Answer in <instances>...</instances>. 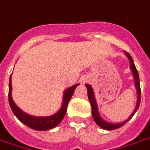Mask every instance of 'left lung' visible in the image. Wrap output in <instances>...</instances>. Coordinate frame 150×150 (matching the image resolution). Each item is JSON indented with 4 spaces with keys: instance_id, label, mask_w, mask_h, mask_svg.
Segmentation results:
<instances>
[{
    "instance_id": "8db88e82",
    "label": "left lung",
    "mask_w": 150,
    "mask_h": 150,
    "mask_svg": "<svg viewBox=\"0 0 150 150\" xmlns=\"http://www.w3.org/2000/svg\"><path fill=\"white\" fill-rule=\"evenodd\" d=\"M125 54L127 55V57L129 58L130 61V67H131V70L133 72L134 74V77L135 79V86L136 88H137V93H138V100H137V105H136L135 109L134 111L133 112V113L130 115V117L127 120H125L122 123H118V124H110V123H108L106 121H104L103 118H101L99 113H98V107H97V103H96L95 98H94V94H93V91L92 87L90 86L89 84H86V88H88V99H89L90 103H91V107H92V114H93V119L96 122V124H98L100 128L106 130H113L118 129L120 127H122L123 125L126 124L130 118H132V117L134 116V114L135 113V112L138 110L139 104H140V97H141V90H140V84H139V73L138 71L136 69V67L134 63V61L132 57L130 56L129 52H125Z\"/></svg>"
}]
</instances>
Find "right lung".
<instances>
[{
  "label": "right lung",
  "instance_id": "add662e5",
  "mask_svg": "<svg viewBox=\"0 0 150 150\" xmlns=\"http://www.w3.org/2000/svg\"><path fill=\"white\" fill-rule=\"evenodd\" d=\"M78 85L79 84H76L65 91L62 106L57 113H55L52 116H49V117H33V116H30L24 112H22L20 108L15 104V103L12 100V98H11V77H10L8 93L9 103H10V106H11V108L13 113L22 124L28 126L32 129L39 130V131L51 129L60 124L62 118H64V116L66 114L68 103L74 93V90Z\"/></svg>",
  "mask_w": 150,
  "mask_h": 150
}]
</instances>
